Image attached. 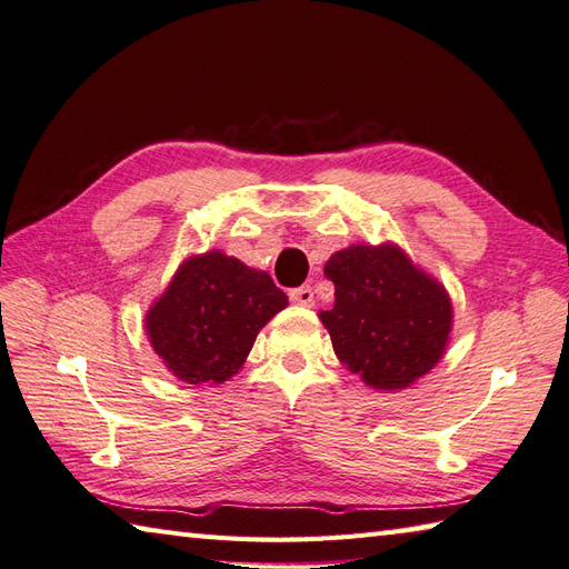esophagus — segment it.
<instances>
[{
    "instance_id": "1",
    "label": "esophagus",
    "mask_w": 569,
    "mask_h": 569,
    "mask_svg": "<svg viewBox=\"0 0 569 569\" xmlns=\"http://www.w3.org/2000/svg\"><path fill=\"white\" fill-rule=\"evenodd\" d=\"M289 299L295 301L297 306H313V301H316L313 287L311 284H301V287L289 289Z\"/></svg>"
}]
</instances>
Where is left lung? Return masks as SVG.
Wrapping results in <instances>:
<instances>
[{"label": "left lung", "instance_id": "left-lung-1", "mask_svg": "<svg viewBox=\"0 0 569 569\" xmlns=\"http://www.w3.org/2000/svg\"><path fill=\"white\" fill-rule=\"evenodd\" d=\"M325 278L335 282V306L320 320L341 363L366 385L406 389L439 363L451 332V301L401 249L337 251Z\"/></svg>", "mask_w": 569, "mask_h": 569}]
</instances>
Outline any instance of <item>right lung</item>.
Returning a JSON list of instances; mask_svg holds the SVG:
<instances>
[{
    "mask_svg": "<svg viewBox=\"0 0 569 569\" xmlns=\"http://www.w3.org/2000/svg\"><path fill=\"white\" fill-rule=\"evenodd\" d=\"M287 306L268 272L220 251L189 258L147 313L151 347L189 385H220L242 368L258 330Z\"/></svg>",
    "mask_w": 569,
    "mask_h": 569,
    "instance_id": "add662e5",
    "label": "right lung"
}]
</instances>
